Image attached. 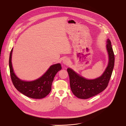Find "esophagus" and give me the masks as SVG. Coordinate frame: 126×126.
Wrapping results in <instances>:
<instances>
[{
    "label": "esophagus",
    "instance_id": "esophagus-1",
    "mask_svg": "<svg viewBox=\"0 0 126 126\" xmlns=\"http://www.w3.org/2000/svg\"><path fill=\"white\" fill-rule=\"evenodd\" d=\"M63 63L65 65H68L69 63V59L68 58H64L63 60Z\"/></svg>",
    "mask_w": 126,
    "mask_h": 126
}]
</instances>
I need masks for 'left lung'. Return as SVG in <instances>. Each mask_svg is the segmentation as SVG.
<instances>
[{
	"label": "left lung",
	"mask_w": 126,
	"mask_h": 126,
	"mask_svg": "<svg viewBox=\"0 0 126 126\" xmlns=\"http://www.w3.org/2000/svg\"><path fill=\"white\" fill-rule=\"evenodd\" d=\"M109 55L108 65L103 75L94 79H87L80 76L72 69L68 68L70 86L73 94L78 98L86 99L94 96L107 87L114 66L115 56L110 40L107 41Z\"/></svg>",
	"instance_id": "left-lung-1"
}]
</instances>
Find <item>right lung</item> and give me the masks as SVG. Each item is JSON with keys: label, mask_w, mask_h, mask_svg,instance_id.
<instances>
[{"label": "right lung", "mask_w": 126, "mask_h": 126, "mask_svg": "<svg viewBox=\"0 0 126 126\" xmlns=\"http://www.w3.org/2000/svg\"><path fill=\"white\" fill-rule=\"evenodd\" d=\"M12 52V49L10 53L9 67L10 77L14 87L20 93L31 98L42 99L47 96L51 90L52 83L56 74L61 69L60 64L50 66L47 71L36 80L23 81L17 77L13 71L11 63Z\"/></svg>", "instance_id": "obj_1"}]
</instances>
